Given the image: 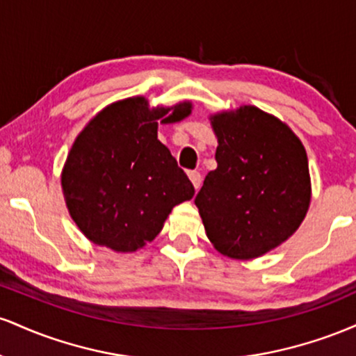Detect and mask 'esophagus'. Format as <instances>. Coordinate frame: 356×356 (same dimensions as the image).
I'll return each instance as SVG.
<instances>
[{
    "label": "esophagus",
    "instance_id": "esophagus-1",
    "mask_svg": "<svg viewBox=\"0 0 356 356\" xmlns=\"http://www.w3.org/2000/svg\"><path fill=\"white\" fill-rule=\"evenodd\" d=\"M189 179H191L192 186H194L195 189H199V187H201V182H202V175H201V172H197V170H191V172H189Z\"/></svg>",
    "mask_w": 356,
    "mask_h": 356
}]
</instances>
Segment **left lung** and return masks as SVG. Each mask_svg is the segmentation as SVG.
Wrapping results in <instances>:
<instances>
[{"label":"left lung","mask_w":356,"mask_h":356,"mask_svg":"<svg viewBox=\"0 0 356 356\" xmlns=\"http://www.w3.org/2000/svg\"><path fill=\"white\" fill-rule=\"evenodd\" d=\"M211 120L218 169L206 175L194 202L219 252L252 259L280 246L305 219L308 157L288 125L251 105Z\"/></svg>","instance_id":"obj_1"}]
</instances>
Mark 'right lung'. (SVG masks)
<instances>
[{"mask_svg":"<svg viewBox=\"0 0 356 356\" xmlns=\"http://www.w3.org/2000/svg\"><path fill=\"white\" fill-rule=\"evenodd\" d=\"M150 110L142 97L104 108L76 137L61 174L68 211L90 241L129 252L152 241L194 186L157 138V120L191 113L184 102ZM166 118L164 119L163 117Z\"/></svg>","mask_w":356,"mask_h":356,"instance_id":"add662e5","label":"right lung"}]
</instances>
